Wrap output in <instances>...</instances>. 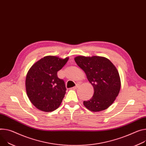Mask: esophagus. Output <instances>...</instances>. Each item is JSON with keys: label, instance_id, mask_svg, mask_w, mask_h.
Segmentation results:
<instances>
[{"label": "esophagus", "instance_id": "34e87169", "mask_svg": "<svg viewBox=\"0 0 146 146\" xmlns=\"http://www.w3.org/2000/svg\"><path fill=\"white\" fill-rule=\"evenodd\" d=\"M78 86H79V84H76V86H74V87H73V88H73V89H74V90H75V89H76V88H77V87H78Z\"/></svg>", "mask_w": 146, "mask_h": 146}]
</instances>
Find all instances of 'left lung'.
<instances>
[{
  "label": "left lung",
  "mask_w": 146,
  "mask_h": 146,
  "mask_svg": "<svg viewBox=\"0 0 146 146\" xmlns=\"http://www.w3.org/2000/svg\"><path fill=\"white\" fill-rule=\"evenodd\" d=\"M74 60L84 71L94 87L93 96L89 100L84 101V105L92 112L108 108L121 89L120 77L115 66L109 59L101 56H78Z\"/></svg>",
  "instance_id": "8db88e82"
}]
</instances>
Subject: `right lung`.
Instances as JSON below:
<instances>
[{"label":"right lung","instance_id":"add662e5","mask_svg":"<svg viewBox=\"0 0 146 146\" xmlns=\"http://www.w3.org/2000/svg\"><path fill=\"white\" fill-rule=\"evenodd\" d=\"M54 56H47L34 64L27 73L25 87L28 97L35 107L42 111L56 110L66 94L63 79L57 73L68 61Z\"/></svg>","mask_w":146,"mask_h":146}]
</instances>
